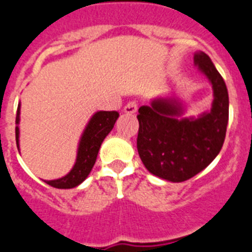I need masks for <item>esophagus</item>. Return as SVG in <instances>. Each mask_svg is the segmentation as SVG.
<instances>
[{
  "instance_id": "obj_1",
  "label": "esophagus",
  "mask_w": 252,
  "mask_h": 252,
  "mask_svg": "<svg viewBox=\"0 0 252 252\" xmlns=\"http://www.w3.org/2000/svg\"><path fill=\"white\" fill-rule=\"evenodd\" d=\"M124 111L126 113H128V115H132V113H135L137 111V103L135 101H130L125 106Z\"/></svg>"
}]
</instances>
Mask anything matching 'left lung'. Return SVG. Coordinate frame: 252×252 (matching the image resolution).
I'll return each mask as SVG.
<instances>
[{"label": "left lung", "instance_id": "8db88e82", "mask_svg": "<svg viewBox=\"0 0 252 252\" xmlns=\"http://www.w3.org/2000/svg\"><path fill=\"white\" fill-rule=\"evenodd\" d=\"M194 64L213 87L212 108L198 119H180L183 107L175 99H154L139 108L137 151L151 174L169 182H184L213 161L221 151L228 122V92L223 78L206 53Z\"/></svg>", "mask_w": 252, "mask_h": 252}]
</instances>
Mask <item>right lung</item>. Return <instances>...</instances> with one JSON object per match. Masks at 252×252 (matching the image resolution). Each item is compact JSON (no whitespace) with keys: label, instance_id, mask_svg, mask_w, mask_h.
Wrapping results in <instances>:
<instances>
[{"label":"right lung","instance_id":"right-lung-1","mask_svg":"<svg viewBox=\"0 0 252 252\" xmlns=\"http://www.w3.org/2000/svg\"><path fill=\"white\" fill-rule=\"evenodd\" d=\"M117 111H99L93 115L91 121L87 125L86 130L79 141L78 146L77 160L73 169L63 178L55 180H45L49 186L59 189L74 188L88 177L94 165L97 155H98L101 144L104 137L111 132L113 125L119 119ZM20 122V104L17 107L16 124ZM19 127L16 126V144L19 148Z\"/></svg>","mask_w":252,"mask_h":252}]
</instances>
